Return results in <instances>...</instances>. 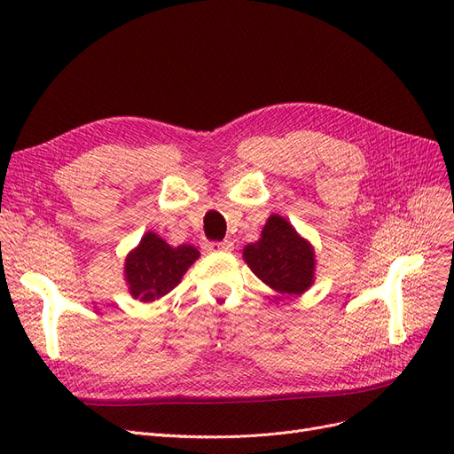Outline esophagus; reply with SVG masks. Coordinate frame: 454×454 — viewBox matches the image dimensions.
<instances>
[{"label": "esophagus", "mask_w": 454, "mask_h": 454, "mask_svg": "<svg viewBox=\"0 0 454 454\" xmlns=\"http://www.w3.org/2000/svg\"><path fill=\"white\" fill-rule=\"evenodd\" d=\"M231 248H232V242H231V240L210 242V244H208V250H210V252H229Z\"/></svg>", "instance_id": "1"}]
</instances>
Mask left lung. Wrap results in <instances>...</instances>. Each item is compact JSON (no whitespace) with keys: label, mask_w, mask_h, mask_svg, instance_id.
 <instances>
[{"label":"left lung","mask_w":454,"mask_h":454,"mask_svg":"<svg viewBox=\"0 0 454 454\" xmlns=\"http://www.w3.org/2000/svg\"><path fill=\"white\" fill-rule=\"evenodd\" d=\"M242 259L255 277L282 295H301L314 284V246L278 214H270L257 242L244 246Z\"/></svg>","instance_id":"left-lung-1"}]
</instances>
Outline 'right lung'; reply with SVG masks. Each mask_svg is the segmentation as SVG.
Masks as SVG:
<instances>
[{"mask_svg": "<svg viewBox=\"0 0 454 454\" xmlns=\"http://www.w3.org/2000/svg\"><path fill=\"white\" fill-rule=\"evenodd\" d=\"M200 257V252L191 244L170 246L157 232L149 231L140 244L127 254L125 282L129 294L151 303L170 294L182 282L187 269Z\"/></svg>", "mask_w": 454, "mask_h": 454, "instance_id": "right-lung-1", "label": "right lung"}]
</instances>
